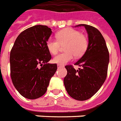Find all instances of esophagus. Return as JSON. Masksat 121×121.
<instances>
[{
  "instance_id": "obj_1",
  "label": "esophagus",
  "mask_w": 121,
  "mask_h": 121,
  "mask_svg": "<svg viewBox=\"0 0 121 121\" xmlns=\"http://www.w3.org/2000/svg\"><path fill=\"white\" fill-rule=\"evenodd\" d=\"M57 67L59 68H62V67H63V66H62V65H60V64H57Z\"/></svg>"
}]
</instances>
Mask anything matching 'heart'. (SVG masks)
Returning <instances> with one entry per match:
<instances>
[{
    "mask_svg": "<svg viewBox=\"0 0 121 121\" xmlns=\"http://www.w3.org/2000/svg\"><path fill=\"white\" fill-rule=\"evenodd\" d=\"M64 50L53 58V62L63 65L71 61L75 57H81L85 53L88 46V40L86 36L79 30L73 28H66L57 33V39L50 38L46 42V47L52 54L55 55L59 51L62 45Z\"/></svg>",
    "mask_w": 121,
    "mask_h": 121,
    "instance_id": "heart-1",
    "label": "heart"
}]
</instances>
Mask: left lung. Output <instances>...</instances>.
Listing matches in <instances>:
<instances>
[{"instance_id": "1", "label": "left lung", "mask_w": 121, "mask_h": 121, "mask_svg": "<svg viewBox=\"0 0 121 121\" xmlns=\"http://www.w3.org/2000/svg\"><path fill=\"white\" fill-rule=\"evenodd\" d=\"M83 26L88 34V46L85 53L75 63L81 68L75 69L67 65L64 84L69 96L77 100H86L93 96L104 82L110 60L109 52L105 40L97 28L87 24Z\"/></svg>"}]
</instances>
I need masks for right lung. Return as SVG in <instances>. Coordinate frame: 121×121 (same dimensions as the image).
<instances>
[{
  "label": "right lung",
  "mask_w": 121,
  "mask_h": 121,
  "mask_svg": "<svg viewBox=\"0 0 121 121\" xmlns=\"http://www.w3.org/2000/svg\"><path fill=\"white\" fill-rule=\"evenodd\" d=\"M52 32L47 26L30 27L19 34L11 48V81L24 97L35 99L42 97L57 71V64L47 63L52 59L46 47Z\"/></svg>",
  "instance_id": "obj_1"
}]
</instances>
